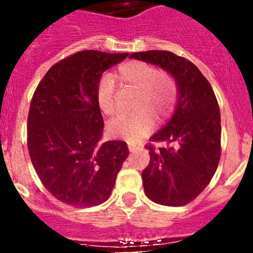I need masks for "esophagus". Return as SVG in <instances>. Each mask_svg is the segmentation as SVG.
<instances>
[{
    "label": "esophagus",
    "instance_id": "obj_1",
    "mask_svg": "<svg viewBox=\"0 0 253 253\" xmlns=\"http://www.w3.org/2000/svg\"><path fill=\"white\" fill-rule=\"evenodd\" d=\"M128 148L130 152H135L138 148H139V146L135 144V143H128Z\"/></svg>",
    "mask_w": 253,
    "mask_h": 253
}]
</instances>
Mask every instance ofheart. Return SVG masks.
I'll return each mask as SVG.
<instances>
[{
    "label": "heart",
    "mask_w": 253,
    "mask_h": 253,
    "mask_svg": "<svg viewBox=\"0 0 253 253\" xmlns=\"http://www.w3.org/2000/svg\"><path fill=\"white\" fill-rule=\"evenodd\" d=\"M118 78L140 90L137 105L140 111L114 118L107 124V131L113 137L137 140L152 129L153 118L151 113L158 120H163L175 109L178 96L177 84L171 76L161 73L156 67L138 60L122 64L118 69ZM96 100L102 113L106 115L115 113V82L111 76H104L100 80Z\"/></svg>",
    "instance_id": "1"
}]
</instances>
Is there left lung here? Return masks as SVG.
Masks as SVG:
<instances>
[{
	"label": "left lung",
	"mask_w": 253,
	"mask_h": 253,
	"mask_svg": "<svg viewBox=\"0 0 253 253\" xmlns=\"http://www.w3.org/2000/svg\"><path fill=\"white\" fill-rule=\"evenodd\" d=\"M129 58L161 67L177 84L171 119L151 137L169 147H148L151 160L142 180L152 202L186 205L209 185L220 158V111L214 91L195 64L171 51H139Z\"/></svg>",
	"instance_id": "obj_1"
}]
</instances>
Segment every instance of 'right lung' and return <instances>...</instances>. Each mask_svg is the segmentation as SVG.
<instances>
[{
    "label": "right lung",
    "instance_id": "right-lung-1",
    "mask_svg": "<svg viewBox=\"0 0 253 253\" xmlns=\"http://www.w3.org/2000/svg\"><path fill=\"white\" fill-rule=\"evenodd\" d=\"M128 55L78 51L51 67L35 90L29 154L45 189L64 204L90 208L106 202L128 157L123 140L100 142L104 120L96 100L102 73Z\"/></svg>",
    "mask_w": 253,
    "mask_h": 253
}]
</instances>
